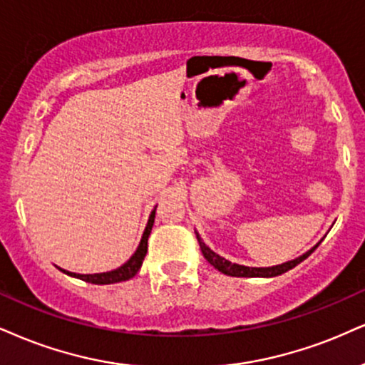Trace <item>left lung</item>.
<instances>
[{"instance_id":"1","label":"left lung","mask_w":365,"mask_h":365,"mask_svg":"<svg viewBox=\"0 0 365 365\" xmlns=\"http://www.w3.org/2000/svg\"><path fill=\"white\" fill-rule=\"evenodd\" d=\"M196 238H197V242H200V249H201V252H203L205 259L208 260V262L213 265L215 269H218L220 272L227 274V276H233V277H276V276H281V274L287 272L289 269L296 267V265H298L299 262H303L304 259H308L309 255H312L314 252V249L320 245V242H318V244L314 245L313 249H309L307 254H303L301 257L294 259V260H289V262L272 265V267H247V265L232 264L230 260L220 257L218 254H215V252L211 250L203 240H201L200 233H197V232H196Z\"/></svg>"}]
</instances>
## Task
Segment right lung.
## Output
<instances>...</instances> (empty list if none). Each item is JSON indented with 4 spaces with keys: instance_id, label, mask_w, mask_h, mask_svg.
<instances>
[{
    "instance_id": "1",
    "label": "right lung",
    "mask_w": 365,
    "mask_h": 365,
    "mask_svg": "<svg viewBox=\"0 0 365 365\" xmlns=\"http://www.w3.org/2000/svg\"><path fill=\"white\" fill-rule=\"evenodd\" d=\"M155 208L150 213V217H148L147 227H145V230H143L142 240H140V244H138L137 250H135V254L123 265H120L118 269H115V271H110V272H100V274H76V272L64 271V269H61V267L58 269H61L64 274H67V276L83 279V281L91 282V284H115V282L128 281V279H132L135 274L138 272V269H140L143 259H145L147 240H148V235H150V232H152V227H154V220H155Z\"/></svg>"
}]
</instances>
